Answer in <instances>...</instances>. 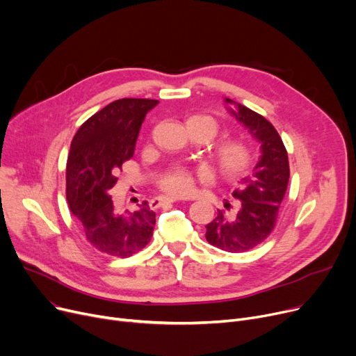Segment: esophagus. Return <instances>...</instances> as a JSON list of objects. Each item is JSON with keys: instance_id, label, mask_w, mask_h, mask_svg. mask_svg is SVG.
Masks as SVG:
<instances>
[{"instance_id": "obj_1", "label": "esophagus", "mask_w": 356, "mask_h": 356, "mask_svg": "<svg viewBox=\"0 0 356 356\" xmlns=\"http://www.w3.org/2000/svg\"><path fill=\"white\" fill-rule=\"evenodd\" d=\"M178 200L174 198V197H162L156 201V207H162V205H166V204H174L177 202Z\"/></svg>"}]
</instances>
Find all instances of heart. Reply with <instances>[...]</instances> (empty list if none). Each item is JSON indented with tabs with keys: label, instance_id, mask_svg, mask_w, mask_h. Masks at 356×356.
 Instances as JSON below:
<instances>
[{
	"label": "heart",
	"instance_id": "b5f03b06",
	"mask_svg": "<svg viewBox=\"0 0 356 356\" xmlns=\"http://www.w3.org/2000/svg\"><path fill=\"white\" fill-rule=\"evenodd\" d=\"M197 127L202 131L207 140L218 134V122L207 115H197L186 120V127ZM213 161L220 174L225 178H236L241 175L252 161V151L248 145L240 139H228L220 142L213 151ZM210 172L207 170H188L184 166L172 168L161 179V190L172 197H186L195 190L197 181H207Z\"/></svg>",
	"mask_w": 356,
	"mask_h": 356
}]
</instances>
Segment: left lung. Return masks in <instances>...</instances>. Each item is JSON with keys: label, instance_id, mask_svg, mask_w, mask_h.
<instances>
[{"label": "left lung", "instance_id": "1", "mask_svg": "<svg viewBox=\"0 0 356 356\" xmlns=\"http://www.w3.org/2000/svg\"><path fill=\"white\" fill-rule=\"evenodd\" d=\"M227 109L260 145V158L252 175L241 179L233 197L236 213L220 211L205 228L207 241L224 252L243 253L263 243L276 225L279 207L287 190L290 170L282 138L267 119L225 97ZM225 208L229 204L225 202Z\"/></svg>", "mask_w": 356, "mask_h": 356}]
</instances>
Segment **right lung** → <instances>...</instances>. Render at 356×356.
<instances>
[{"label":"right lung","instance_id":"right-lung-1","mask_svg":"<svg viewBox=\"0 0 356 356\" xmlns=\"http://www.w3.org/2000/svg\"><path fill=\"white\" fill-rule=\"evenodd\" d=\"M159 102L119 99L89 118L70 146L66 170V195L72 213L88 241L99 252L129 257L151 241L155 213L148 202L135 211L116 208L111 190L122 163L134 156L140 124Z\"/></svg>","mask_w":356,"mask_h":356}]
</instances>
